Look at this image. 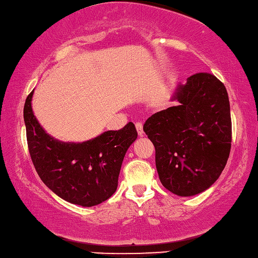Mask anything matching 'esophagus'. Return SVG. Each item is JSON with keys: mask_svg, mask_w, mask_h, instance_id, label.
I'll return each instance as SVG.
<instances>
[{"mask_svg": "<svg viewBox=\"0 0 258 258\" xmlns=\"http://www.w3.org/2000/svg\"><path fill=\"white\" fill-rule=\"evenodd\" d=\"M136 127H137V131H138L139 137H144V136H145V132H144V126H142L141 122H137V124H136Z\"/></svg>", "mask_w": 258, "mask_h": 258, "instance_id": "esophagus-1", "label": "esophagus"}]
</instances>
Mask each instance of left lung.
I'll list each match as a JSON object with an SVG mask.
<instances>
[{
  "label": "left lung",
  "mask_w": 258,
  "mask_h": 258,
  "mask_svg": "<svg viewBox=\"0 0 258 258\" xmlns=\"http://www.w3.org/2000/svg\"><path fill=\"white\" fill-rule=\"evenodd\" d=\"M171 101L178 105L154 113L144 131L155 147L162 185L178 196H194L214 185L230 156V101L209 73L178 84Z\"/></svg>",
  "instance_id": "8db88e82"
}]
</instances>
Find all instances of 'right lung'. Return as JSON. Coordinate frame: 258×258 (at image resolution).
<instances>
[{
  "instance_id": "add662e5",
  "label": "right lung",
  "mask_w": 258,
  "mask_h": 258,
  "mask_svg": "<svg viewBox=\"0 0 258 258\" xmlns=\"http://www.w3.org/2000/svg\"><path fill=\"white\" fill-rule=\"evenodd\" d=\"M24 105L28 149L41 180L60 199L81 207L97 206L118 186L122 159L137 140L133 122L83 142H64L48 134L34 116L32 97Z\"/></svg>"
}]
</instances>
